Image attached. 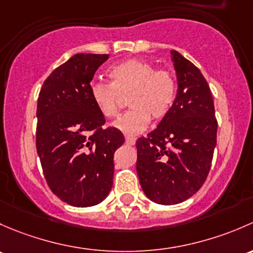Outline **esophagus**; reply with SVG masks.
Wrapping results in <instances>:
<instances>
[{"label":"esophagus","mask_w":253,"mask_h":253,"mask_svg":"<svg viewBox=\"0 0 253 253\" xmlns=\"http://www.w3.org/2000/svg\"><path fill=\"white\" fill-rule=\"evenodd\" d=\"M126 142L127 145H135L136 139H135V137H131V136H126Z\"/></svg>","instance_id":"obj_1"}]
</instances>
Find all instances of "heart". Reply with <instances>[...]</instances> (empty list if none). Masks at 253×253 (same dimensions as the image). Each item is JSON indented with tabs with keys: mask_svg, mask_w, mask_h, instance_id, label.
I'll return each mask as SVG.
<instances>
[{
	"mask_svg": "<svg viewBox=\"0 0 253 253\" xmlns=\"http://www.w3.org/2000/svg\"><path fill=\"white\" fill-rule=\"evenodd\" d=\"M107 74L111 84H91V100L105 118H113L118 113V93L130 92L127 106L131 109L114 123L124 134H139L148 126L151 118L161 121L169 113L176 92L175 79L170 72L156 70L150 62L131 58L112 66Z\"/></svg>",
	"mask_w": 253,
	"mask_h": 253,
	"instance_id": "1",
	"label": "heart"
}]
</instances>
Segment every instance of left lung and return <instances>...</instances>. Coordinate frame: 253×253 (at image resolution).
I'll return each instance as SVG.
<instances>
[{
    "label": "left lung",
    "mask_w": 253,
    "mask_h": 253,
    "mask_svg": "<svg viewBox=\"0 0 253 253\" xmlns=\"http://www.w3.org/2000/svg\"><path fill=\"white\" fill-rule=\"evenodd\" d=\"M176 75L170 111L147 136L137 139L136 171L144 194L160 205H176L205 183L217 145L214 103L196 66L170 51Z\"/></svg>",
    "instance_id": "8db88e82"
}]
</instances>
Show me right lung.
Listing matches in <instances>:
<instances>
[{
    "mask_svg": "<svg viewBox=\"0 0 253 253\" xmlns=\"http://www.w3.org/2000/svg\"><path fill=\"white\" fill-rule=\"evenodd\" d=\"M108 54L78 53L45 80L38 100L36 150L49 189L74 207L102 202L113 185V156L124 144L90 96L92 78Z\"/></svg>",
    "mask_w": 253,
    "mask_h": 253,
    "instance_id": "right-lung-1",
    "label": "right lung"
}]
</instances>
